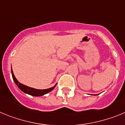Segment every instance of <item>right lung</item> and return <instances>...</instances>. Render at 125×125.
<instances>
[{
	"label": "right lung",
	"instance_id": "add662e5",
	"mask_svg": "<svg viewBox=\"0 0 125 125\" xmlns=\"http://www.w3.org/2000/svg\"><path fill=\"white\" fill-rule=\"evenodd\" d=\"M11 73H12V78L14 81L15 82V84L17 85L18 88H19L22 91H23L24 93L26 94H30V95L33 96H43L46 94L48 93L50 91H51L52 90L54 89V88L56 87V84L53 87L51 88H48V89H35V88H31V87L27 86L25 85L22 84L21 83H19L17 81V79L15 78V76L14 74V73H13L12 69H11Z\"/></svg>",
	"mask_w": 125,
	"mask_h": 125
}]
</instances>
